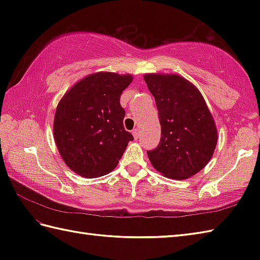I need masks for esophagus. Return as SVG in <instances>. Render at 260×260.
Instances as JSON below:
<instances>
[{
	"instance_id": "esophagus-1",
	"label": "esophagus",
	"mask_w": 260,
	"mask_h": 260,
	"mask_svg": "<svg viewBox=\"0 0 260 260\" xmlns=\"http://www.w3.org/2000/svg\"><path fill=\"white\" fill-rule=\"evenodd\" d=\"M140 135H141V132H140V129H139V128H135V129L133 131V136H134V139H135V140H139V139H140Z\"/></svg>"
}]
</instances>
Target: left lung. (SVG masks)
<instances>
[{
    "label": "left lung",
    "instance_id": "left-lung-1",
    "mask_svg": "<svg viewBox=\"0 0 260 260\" xmlns=\"http://www.w3.org/2000/svg\"><path fill=\"white\" fill-rule=\"evenodd\" d=\"M155 98L161 141L147 155L153 168L170 179L185 180L206 167L218 142L212 114L198 88L175 74H145Z\"/></svg>",
    "mask_w": 260,
    "mask_h": 260
}]
</instances>
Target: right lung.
<instances>
[{
  "label": "right lung",
  "instance_id": "right-lung-1",
  "mask_svg": "<svg viewBox=\"0 0 260 260\" xmlns=\"http://www.w3.org/2000/svg\"><path fill=\"white\" fill-rule=\"evenodd\" d=\"M133 80L129 74H90L60 99L53 137L67 167L87 179L106 175L117 167L134 137L124 128L120 95Z\"/></svg>",
  "mask_w": 260,
  "mask_h": 260
}]
</instances>
